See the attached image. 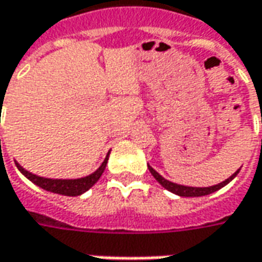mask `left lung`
Listing matches in <instances>:
<instances>
[{
  "mask_svg": "<svg viewBox=\"0 0 262 262\" xmlns=\"http://www.w3.org/2000/svg\"><path fill=\"white\" fill-rule=\"evenodd\" d=\"M148 169L149 172L152 174L155 180L158 181V183L161 184L162 187L165 189H168L169 192H172V194H176V195H180V196H203V195H208V194H212V192H215L218 189H221L223 187H225L227 184L231 183L237 174L239 172V169L235 171L230 178H227L225 181L220 184H215V185H211V187H188V185H183V184H177V183H172V181H169V180H165L164 177L160 176L157 171H155L151 165L148 164Z\"/></svg>",
  "mask_w": 262,
  "mask_h": 262,
  "instance_id": "obj_1",
  "label": "left lung"
}]
</instances>
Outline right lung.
<instances>
[{
	"mask_svg": "<svg viewBox=\"0 0 262 262\" xmlns=\"http://www.w3.org/2000/svg\"><path fill=\"white\" fill-rule=\"evenodd\" d=\"M108 157H110V152L105 157V160L102 161L98 168L94 171L93 174L85 177H81V178H71V180H62V178H45V177H39L32 174L30 171H27L25 168H23L17 161H15V165L17 168L21 171V174L25 176L31 183H34L35 185H38L39 188L45 189V191H50V192H54V194H59V195H67V196H78L81 194L86 192L88 189L93 187L94 184L97 183L100 180V177L102 176L104 169L107 167Z\"/></svg>",
	"mask_w": 262,
	"mask_h": 262,
	"instance_id": "obj_1",
	"label": "right lung"
}]
</instances>
